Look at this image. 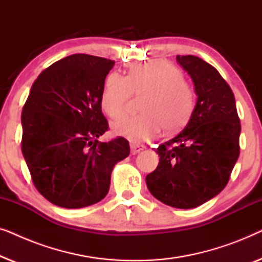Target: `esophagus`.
<instances>
[{
  "instance_id": "1",
  "label": "esophagus",
  "mask_w": 262,
  "mask_h": 262,
  "mask_svg": "<svg viewBox=\"0 0 262 262\" xmlns=\"http://www.w3.org/2000/svg\"><path fill=\"white\" fill-rule=\"evenodd\" d=\"M130 148H131V152L134 154V155H136V154H138L139 151H142V150H143V148H144V146H143V145H139L138 143L131 142V143H130Z\"/></svg>"
}]
</instances>
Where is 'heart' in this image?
<instances>
[{
  "instance_id": "heart-1",
  "label": "heart",
  "mask_w": 262,
  "mask_h": 262,
  "mask_svg": "<svg viewBox=\"0 0 262 262\" xmlns=\"http://www.w3.org/2000/svg\"><path fill=\"white\" fill-rule=\"evenodd\" d=\"M143 95L141 114L128 116L112 124L116 135L132 142H145L161 128L174 132L187 123L194 110L192 85L173 64L156 60L132 67L126 76L113 73L106 78L101 107L107 116L119 118L126 112L132 94Z\"/></svg>"
}]
</instances>
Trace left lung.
<instances>
[{
  "label": "left lung",
  "mask_w": 262,
  "mask_h": 262,
  "mask_svg": "<svg viewBox=\"0 0 262 262\" xmlns=\"http://www.w3.org/2000/svg\"><path fill=\"white\" fill-rule=\"evenodd\" d=\"M177 60L191 76L198 98L184 130L156 149L159 166L145 181L166 205L193 209L227 186L239 155L241 124L234 93L217 69L191 55Z\"/></svg>",
  "instance_id": "obj_1"
}]
</instances>
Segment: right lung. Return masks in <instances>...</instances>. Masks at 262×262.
Listing matches in <instances>:
<instances>
[{
	"label": "right lung",
	"instance_id": "obj_1",
	"mask_svg": "<svg viewBox=\"0 0 262 262\" xmlns=\"http://www.w3.org/2000/svg\"><path fill=\"white\" fill-rule=\"evenodd\" d=\"M114 62L68 56L39 75L21 114V150L35 188L50 203L80 209L108 193L117 162L130 154L123 137L102 143L108 128L101 93Z\"/></svg>",
	"mask_w": 262,
	"mask_h": 262
}]
</instances>
